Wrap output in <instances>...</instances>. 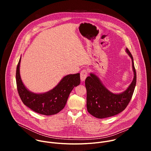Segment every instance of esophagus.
Wrapping results in <instances>:
<instances>
[{"label":"esophagus","mask_w":151,"mask_h":151,"mask_svg":"<svg viewBox=\"0 0 151 151\" xmlns=\"http://www.w3.org/2000/svg\"><path fill=\"white\" fill-rule=\"evenodd\" d=\"M88 75V70H82L81 72V80L82 82L84 81L85 78H87Z\"/></svg>","instance_id":"obj_1"}]
</instances>
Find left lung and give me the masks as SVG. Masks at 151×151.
<instances>
[{"instance_id": "8db88e82", "label": "left lung", "mask_w": 151, "mask_h": 151, "mask_svg": "<svg viewBox=\"0 0 151 151\" xmlns=\"http://www.w3.org/2000/svg\"><path fill=\"white\" fill-rule=\"evenodd\" d=\"M125 51L132 58L134 73L133 81L126 90L119 94L111 92L93 73L85 79L87 111L97 118H108L119 114L126 108L132 99L136 84V72L132 54L127 48Z\"/></svg>"}]
</instances>
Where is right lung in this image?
<instances>
[{
  "label": "right lung",
  "mask_w": 151,
  "mask_h": 151,
  "mask_svg": "<svg viewBox=\"0 0 151 151\" xmlns=\"http://www.w3.org/2000/svg\"><path fill=\"white\" fill-rule=\"evenodd\" d=\"M21 58L17 67L16 82L18 94L23 103L34 112L44 115H55L65 106L72 90L81 82L80 73L70 74L62 78L50 91L44 93H34L23 84L19 73Z\"/></svg>",
  "instance_id": "right-lung-1"
}]
</instances>
